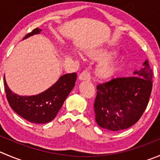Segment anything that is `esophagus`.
<instances>
[{"mask_svg":"<svg viewBox=\"0 0 160 160\" xmlns=\"http://www.w3.org/2000/svg\"><path fill=\"white\" fill-rule=\"evenodd\" d=\"M79 80H81V81H89L91 78V75L90 73L88 71H84L80 74L78 77Z\"/></svg>","mask_w":160,"mask_h":160,"instance_id":"esophagus-1","label":"esophagus"}]
</instances>
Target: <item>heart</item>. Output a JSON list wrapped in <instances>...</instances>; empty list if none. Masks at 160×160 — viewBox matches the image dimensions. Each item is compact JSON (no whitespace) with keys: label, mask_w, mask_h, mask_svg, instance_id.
Here are the masks:
<instances>
[{"label":"heart","mask_w":160,"mask_h":160,"mask_svg":"<svg viewBox=\"0 0 160 160\" xmlns=\"http://www.w3.org/2000/svg\"><path fill=\"white\" fill-rule=\"evenodd\" d=\"M115 52L113 49L111 48H100V49H96L89 51L87 52V56L91 60H104L97 66L95 70V75L100 80L104 81L110 79L117 71V61L114 59L109 58L113 53ZM106 60L104 61V60Z\"/></svg>","instance_id":"heart-1"}]
</instances>
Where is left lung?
Returning <instances> with one entry per match:
<instances>
[{
  "label": "left lung",
  "mask_w": 160,
  "mask_h": 160,
  "mask_svg": "<svg viewBox=\"0 0 160 160\" xmlns=\"http://www.w3.org/2000/svg\"><path fill=\"white\" fill-rule=\"evenodd\" d=\"M138 76L115 78L97 86L94 102L96 122L111 131L128 129L134 125L147 108L152 89L153 73L148 60Z\"/></svg>",
  "instance_id": "1"
}]
</instances>
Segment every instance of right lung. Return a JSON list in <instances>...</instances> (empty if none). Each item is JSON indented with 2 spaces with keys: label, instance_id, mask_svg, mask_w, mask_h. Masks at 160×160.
<instances>
[{
  "label": "right lung",
  "instance_id": "1",
  "mask_svg": "<svg viewBox=\"0 0 160 160\" xmlns=\"http://www.w3.org/2000/svg\"><path fill=\"white\" fill-rule=\"evenodd\" d=\"M41 31V29H34L23 39ZM76 79V73L63 74L47 90L34 96H19L13 92L8 86L4 77V84L6 97L12 109L30 122L43 124L54 119L74 88Z\"/></svg>",
  "mask_w": 160,
  "mask_h": 160
}]
</instances>
